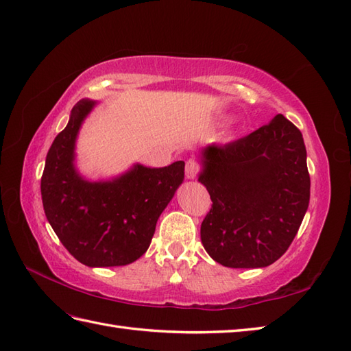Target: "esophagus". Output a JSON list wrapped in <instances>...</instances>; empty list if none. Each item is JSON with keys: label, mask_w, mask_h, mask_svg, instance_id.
<instances>
[{"label": "esophagus", "mask_w": 351, "mask_h": 351, "mask_svg": "<svg viewBox=\"0 0 351 351\" xmlns=\"http://www.w3.org/2000/svg\"><path fill=\"white\" fill-rule=\"evenodd\" d=\"M184 173H186V178H188V180H193V178L197 177L198 167H197L195 163H193L192 160H189L188 163H186V169H184Z\"/></svg>", "instance_id": "34e87169"}]
</instances>
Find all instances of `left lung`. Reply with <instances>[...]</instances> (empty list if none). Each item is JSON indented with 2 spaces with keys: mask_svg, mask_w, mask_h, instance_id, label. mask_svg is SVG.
Masks as SVG:
<instances>
[{
  "mask_svg": "<svg viewBox=\"0 0 351 351\" xmlns=\"http://www.w3.org/2000/svg\"><path fill=\"white\" fill-rule=\"evenodd\" d=\"M213 204L201 223L207 254L225 267H267L285 254L309 204L300 130L282 114L227 145L198 153Z\"/></svg>",
  "mask_w": 351,
  "mask_h": 351,
  "instance_id": "obj_1",
  "label": "left lung"
}]
</instances>
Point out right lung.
I'll use <instances>...</instances> for the list:
<instances>
[{
  "label": "right lung",
  "mask_w": 351,
  "mask_h": 351,
  "mask_svg": "<svg viewBox=\"0 0 351 351\" xmlns=\"http://www.w3.org/2000/svg\"><path fill=\"white\" fill-rule=\"evenodd\" d=\"M99 102L82 99L53 139L42 176L46 219L61 243L88 267L126 266L150 246L160 213L184 180V162L152 168L134 163L124 173L90 180L76 167V141Z\"/></svg>",
  "instance_id": "right-lung-1"
}]
</instances>
